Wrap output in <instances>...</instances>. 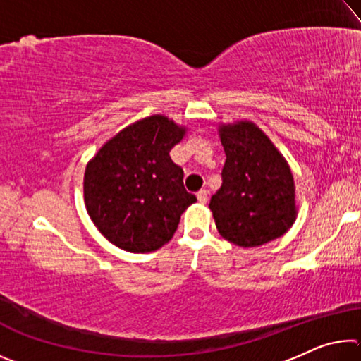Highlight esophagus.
<instances>
[{"label": "esophagus", "mask_w": 361, "mask_h": 361, "mask_svg": "<svg viewBox=\"0 0 361 361\" xmlns=\"http://www.w3.org/2000/svg\"><path fill=\"white\" fill-rule=\"evenodd\" d=\"M197 199L200 204L209 202V191H207V189H200V191L197 192Z\"/></svg>", "instance_id": "esophagus-1"}]
</instances>
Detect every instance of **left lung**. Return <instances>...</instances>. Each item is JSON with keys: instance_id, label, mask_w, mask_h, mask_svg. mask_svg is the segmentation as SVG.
Returning <instances> with one entry per match:
<instances>
[{"instance_id": "8db88e82", "label": "left lung", "mask_w": 361, "mask_h": 361, "mask_svg": "<svg viewBox=\"0 0 361 361\" xmlns=\"http://www.w3.org/2000/svg\"><path fill=\"white\" fill-rule=\"evenodd\" d=\"M221 188L212 195L218 232L252 248L282 237L296 218L295 181L285 159L252 122L223 126Z\"/></svg>"}]
</instances>
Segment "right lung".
I'll list each match as a JSON object with an SVG mask.
<instances>
[{
	"label": "right lung",
	"instance_id": "right-lung-1",
	"mask_svg": "<svg viewBox=\"0 0 361 361\" xmlns=\"http://www.w3.org/2000/svg\"><path fill=\"white\" fill-rule=\"evenodd\" d=\"M185 135L164 116L119 132L97 152L84 175L85 207L106 239L126 252H154L172 239L195 195L170 157Z\"/></svg>",
	"mask_w": 361,
	"mask_h": 361
}]
</instances>
